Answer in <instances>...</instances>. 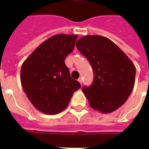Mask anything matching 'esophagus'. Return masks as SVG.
Segmentation results:
<instances>
[{
  "label": "esophagus",
  "mask_w": 149,
  "mask_h": 149,
  "mask_svg": "<svg viewBox=\"0 0 149 149\" xmlns=\"http://www.w3.org/2000/svg\"><path fill=\"white\" fill-rule=\"evenodd\" d=\"M78 81H79V84H82V83H83V79H82L81 77H80V78H79V79H78Z\"/></svg>",
  "instance_id": "obj_1"
}]
</instances>
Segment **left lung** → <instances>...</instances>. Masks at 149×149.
Wrapping results in <instances>:
<instances>
[{"mask_svg": "<svg viewBox=\"0 0 149 149\" xmlns=\"http://www.w3.org/2000/svg\"><path fill=\"white\" fill-rule=\"evenodd\" d=\"M76 45L93 68V83L82 89L91 107L103 113L116 111L134 88V63L115 43L104 36H84Z\"/></svg>", "mask_w": 149, "mask_h": 149, "instance_id": "left-lung-1", "label": "left lung"}]
</instances>
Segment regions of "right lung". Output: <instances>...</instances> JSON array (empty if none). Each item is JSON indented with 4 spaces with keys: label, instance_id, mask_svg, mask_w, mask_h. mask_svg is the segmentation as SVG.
Wrapping results in <instances>:
<instances>
[{
    "label": "right lung",
    "instance_id": "right-lung-1",
    "mask_svg": "<svg viewBox=\"0 0 149 149\" xmlns=\"http://www.w3.org/2000/svg\"><path fill=\"white\" fill-rule=\"evenodd\" d=\"M77 35L58 34L38 45L24 60L21 83L27 97L38 111L56 114L66 108L75 91L80 88L65 64Z\"/></svg>",
    "mask_w": 149,
    "mask_h": 149
}]
</instances>
